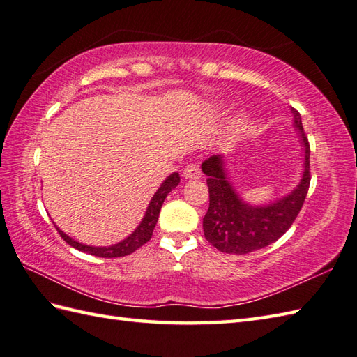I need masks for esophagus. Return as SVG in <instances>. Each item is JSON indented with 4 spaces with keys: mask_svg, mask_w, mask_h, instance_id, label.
I'll list each match as a JSON object with an SVG mask.
<instances>
[{
    "mask_svg": "<svg viewBox=\"0 0 357 357\" xmlns=\"http://www.w3.org/2000/svg\"><path fill=\"white\" fill-rule=\"evenodd\" d=\"M183 176L187 181H192V179H199L201 178V169L196 164H190L187 165L184 172H183Z\"/></svg>",
    "mask_w": 357,
    "mask_h": 357,
    "instance_id": "34e87169",
    "label": "esophagus"
}]
</instances>
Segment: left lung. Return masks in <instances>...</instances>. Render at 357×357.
Masks as SVG:
<instances>
[{
  "mask_svg": "<svg viewBox=\"0 0 357 357\" xmlns=\"http://www.w3.org/2000/svg\"><path fill=\"white\" fill-rule=\"evenodd\" d=\"M293 127L299 135L304 164L301 181L290 193L268 204H250L231 184L227 159L215 155L202 162L207 174L210 206L202 219L206 239L219 252L247 255L276 242L290 229L304 206L310 187V146L298 110L291 107Z\"/></svg>",
  "mask_w": 357,
  "mask_h": 357,
  "instance_id": "left-lung-1",
  "label": "left lung"
}]
</instances>
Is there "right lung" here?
I'll return each instance as SVG.
<instances>
[{"mask_svg": "<svg viewBox=\"0 0 357 357\" xmlns=\"http://www.w3.org/2000/svg\"><path fill=\"white\" fill-rule=\"evenodd\" d=\"M179 173L178 172H173L170 176H167L162 184L159 185L158 190L155 192L153 198L150 199L149 202V207L146 210V213H144V218L141 219L139 225L136 227V229L128 234V236L123 241L116 242V244H112L107 247H95V245H86V244H81V242L75 241L73 238H70L69 234H66L63 230H59L56 227L58 233L61 234V238L67 242V244L72 245L73 248L79 250V252H84L89 255H93L98 257H121V256H127L133 253L135 250H138L139 247H142L146 242L150 241L151 238V233L155 230V225L158 222V218H159V211H161V207L164 204V199L167 198V195H169L174 187H178L179 184Z\"/></svg>", "mask_w": 357, "mask_h": 357, "instance_id": "add662e5", "label": "right lung"}]
</instances>
